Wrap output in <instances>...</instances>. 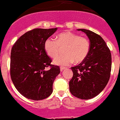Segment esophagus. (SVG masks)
Instances as JSON below:
<instances>
[{
  "instance_id": "34e87169",
  "label": "esophagus",
  "mask_w": 120,
  "mask_h": 120,
  "mask_svg": "<svg viewBox=\"0 0 120 120\" xmlns=\"http://www.w3.org/2000/svg\"><path fill=\"white\" fill-rule=\"evenodd\" d=\"M65 67H60V70H61V71H62L64 70H65Z\"/></svg>"
}]
</instances>
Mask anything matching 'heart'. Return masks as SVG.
<instances>
[{
    "label": "heart",
    "instance_id": "1",
    "mask_svg": "<svg viewBox=\"0 0 120 120\" xmlns=\"http://www.w3.org/2000/svg\"><path fill=\"white\" fill-rule=\"evenodd\" d=\"M45 49L48 55L55 58L61 48H64L65 55H60L53 60V64L59 66H68L74 61L80 63L86 58L90 50V42L87 38L80 37L70 31H65L56 36V40L48 38L45 42Z\"/></svg>",
    "mask_w": 120,
    "mask_h": 120
}]
</instances>
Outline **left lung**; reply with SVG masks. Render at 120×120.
<instances>
[{
  "instance_id": "obj_1",
  "label": "left lung",
  "mask_w": 120,
  "mask_h": 120,
  "mask_svg": "<svg viewBox=\"0 0 120 120\" xmlns=\"http://www.w3.org/2000/svg\"><path fill=\"white\" fill-rule=\"evenodd\" d=\"M90 40V50L86 58L71 67L73 76L70 81V92L82 99H90L98 95L107 84L111 71V53L99 35L92 31L78 29Z\"/></svg>"
}]
</instances>
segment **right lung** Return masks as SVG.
Listing matches in <instances>:
<instances>
[{
    "instance_id": "1",
    "label": "right lung",
    "mask_w": 120,
    "mask_h": 120,
    "mask_svg": "<svg viewBox=\"0 0 120 120\" xmlns=\"http://www.w3.org/2000/svg\"><path fill=\"white\" fill-rule=\"evenodd\" d=\"M58 28H36L21 36L11 53V77L18 91L34 101L49 97L53 83L60 73L58 66L50 64L51 59L45 49V42ZM49 66L51 68L46 70Z\"/></svg>"
}]
</instances>
